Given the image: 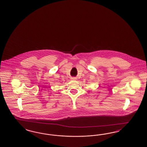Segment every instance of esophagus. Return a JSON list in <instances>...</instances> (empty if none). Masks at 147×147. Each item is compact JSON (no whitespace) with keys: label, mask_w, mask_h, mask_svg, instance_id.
I'll return each mask as SVG.
<instances>
[{"label":"esophagus","mask_w":147,"mask_h":147,"mask_svg":"<svg viewBox=\"0 0 147 147\" xmlns=\"http://www.w3.org/2000/svg\"><path fill=\"white\" fill-rule=\"evenodd\" d=\"M71 80H76V78H75V77H72V78H71Z\"/></svg>","instance_id":"esophagus-1"}]
</instances>
